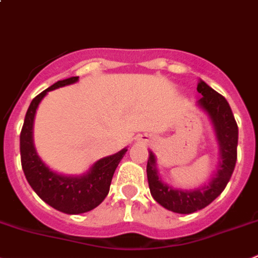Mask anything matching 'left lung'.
<instances>
[{"instance_id":"1","label":"left lung","mask_w":258,"mask_h":258,"mask_svg":"<svg viewBox=\"0 0 258 258\" xmlns=\"http://www.w3.org/2000/svg\"><path fill=\"white\" fill-rule=\"evenodd\" d=\"M197 91L202 94L198 103L210 113L220 145L221 161L216 175L207 185L195 190L172 189L158 179L155 166L156 160L152 152L150 153L147 162V178L151 195L162 207L176 214H192L209 206L225 189L237 162L238 125L228 101L202 80L198 83Z\"/></svg>"}]
</instances>
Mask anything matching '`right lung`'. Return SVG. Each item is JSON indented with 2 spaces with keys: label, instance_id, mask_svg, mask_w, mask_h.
Segmentation results:
<instances>
[{
  "label": "right lung",
  "instance_id": "add662e5",
  "mask_svg": "<svg viewBox=\"0 0 258 258\" xmlns=\"http://www.w3.org/2000/svg\"><path fill=\"white\" fill-rule=\"evenodd\" d=\"M78 78L79 77L58 80L53 86L34 97L27 111L20 133L21 167L29 185L47 205L70 215L91 211L105 200L110 190L113 172L127 151L124 148L115 155L101 158L83 176L58 175L51 171L38 157L32 137L35 110L47 92L73 84Z\"/></svg>",
  "mask_w": 258,
  "mask_h": 258
}]
</instances>
